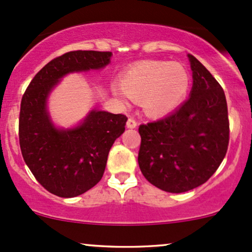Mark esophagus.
Wrapping results in <instances>:
<instances>
[{"label": "esophagus", "mask_w": 252, "mask_h": 252, "mask_svg": "<svg viewBox=\"0 0 252 252\" xmlns=\"http://www.w3.org/2000/svg\"><path fill=\"white\" fill-rule=\"evenodd\" d=\"M126 126L128 127V128H135V127H137V121H135V119L128 118V120H127L126 123Z\"/></svg>", "instance_id": "34e87169"}]
</instances>
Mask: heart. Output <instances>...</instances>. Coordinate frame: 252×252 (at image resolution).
<instances>
[{"label": "heart", "mask_w": 252, "mask_h": 252, "mask_svg": "<svg viewBox=\"0 0 252 252\" xmlns=\"http://www.w3.org/2000/svg\"><path fill=\"white\" fill-rule=\"evenodd\" d=\"M121 84L113 83L112 92L119 100L141 98L149 115H163L183 100L189 87L187 70L169 62H141L132 65L121 76Z\"/></svg>", "instance_id": "b5f03b06"}]
</instances>
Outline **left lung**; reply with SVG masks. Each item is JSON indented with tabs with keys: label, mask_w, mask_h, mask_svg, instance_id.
Segmentation results:
<instances>
[{
	"label": "left lung",
	"mask_w": 252,
	"mask_h": 252,
	"mask_svg": "<svg viewBox=\"0 0 252 252\" xmlns=\"http://www.w3.org/2000/svg\"><path fill=\"white\" fill-rule=\"evenodd\" d=\"M190 96L171 114L139 126L138 163L144 177L169 193L199 187L224 159L230 140L225 93L212 73L188 55Z\"/></svg>",
	"instance_id": "8db88e82"
}]
</instances>
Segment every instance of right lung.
<instances>
[{
	"mask_svg": "<svg viewBox=\"0 0 252 252\" xmlns=\"http://www.w3.org/2000/svg\"><path fill=\"white\" fill-rule=\"evenodd\" d=\"M112 52L70 51L49 62L33 77L21 100L19 140L22 157L35 180L50 193L73 197L102 179L109 150L125 131L127 117L92 111L72 129H57L46 112L51 89L64 75L101 69Z\"/></svg>",
	"mask_w": 252,
	"mask_h": 252,
	"instance_id": "add662e5",
	"label": "right lung"
}]
</instances>
